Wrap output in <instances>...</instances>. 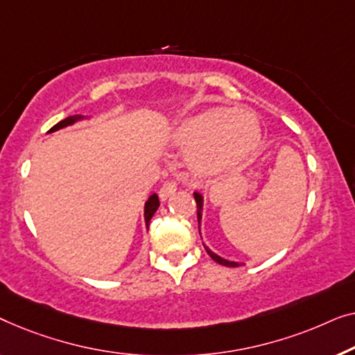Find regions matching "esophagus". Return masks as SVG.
Instances as JSON below:
<instances>
[{"instance_id": "1", "label": "esophagus", "mask_w": 355, "mask_h": 355, "mask_svg": "<svg viewBox=\"0 0 355 355\" xmlns=\"http://www.w3.org/2000/svg\"><path fill=\"white\" fill-rule=\"evenodd\" d=\"M175 191H177V183L173 182V180H167V182L161 187V189H159V196H161V199H167Z\"/></svg>"}]
</instances>
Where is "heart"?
<instances>
[{
	"instance_id": "b5f03b06",
	"label": "heart",
	"mask_w": 355,
	"mask_h": 355,
	"mask_svg": "<svg viewBox=\"0 0 355 355\" xmlns=\"http://www.w3.org/2000/svg\"><path fill=\"white\" fill-rule=\"evenodd\" d=\"M261 138L256 119L232 107L206 109L177 130V143L193 151V166L204 173L236 167L256 151Z\"/></svg>"
}]
</instances>
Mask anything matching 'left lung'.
Returning a JSON list of instances; mask_svg holds the SVG:
<instances>
[{
    "label": "left lung",
    "mask_w": 355,
    "mask_h": 355,
    "mask_svg": "<svg viewBox=\"0 0 355 355\" xmlns=\"http://www.w3.org/2000/svg\"><path fill=\"white\" fill-rule=\"evenodd\" d=\"M194 199H196V206H198V223H201V217H202L201 216V212H202V196L199 193H194ZM204 248H206V251H207L209 256H211L217 263H220V266H225V267H236L238 266L236 262H230V261H225V259L218 257L217 254H214L207 246H204Z\"/></svg>",
    "instance_id": "1"
}]
</instances>
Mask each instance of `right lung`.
Wrapping results in <instances>:
<instances>
[{
    "instance_id": "right-lung-1",
    "label": "right lung",
    "mask_w": 355,
    "mask_h": 355,
    "mask_svg": "<svg viewBox=\"0 0 355 355\" xmlns=\"http://www.w3.org/2000/svg\"><path fill=\"white\" fill-rule=\"evenodd\" d=\"M78 119H82V116H71V117L64 119V121L58 122L56 125H54L51 130H49V132H56V130H59V128L72 125L73 122L78 121ZM157 207H159L157 194H151V196H149V199L146 201V206H144V220H146V225H149V220H151V217L154 216V212L157 211Z\"/></svg>"
}]
</instances>
